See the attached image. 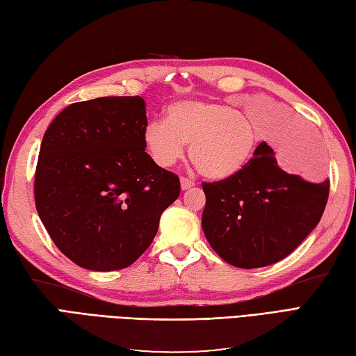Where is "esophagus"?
Returning a JSON list of instances; mask_svg holds the SVG:
<instances>
[{
  "label": "esophagus",
  "instance_id": "34e87169",
  "mask_svg": "<svg viewBox=\"0 0 356 356\" xmlns=\"http://www.w3.org/2000/svg\"><path fill=\"white\" fill-rule=\"evenodd\" d=\"M195 184H194V180H191V179H188V177H181L180 179V186H181V189H189V188H193Z\"/></svg>",
  "mask_w": 356,
  "mask_h": 356
}]
</instances>
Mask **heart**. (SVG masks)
Here are the masks:
<instances>
[{"mask_svg": "<svg viewBox=\"0 0 356 356\" xmlns=\"http://www.w3.org/2000/svg\"><path fill=\"white\" fill-rule=\"evenodd\" d=\"M144 145L162 168L175 165L189 145V159L202 176L225 180L247 168L259 147L254 124L234 106L204 100H181L167 109V121H150Z\"/></svg>", "mask_w": 356, "mask_h": 356, "instance_id": "obj_1", "label": "heart"}]
</instances>
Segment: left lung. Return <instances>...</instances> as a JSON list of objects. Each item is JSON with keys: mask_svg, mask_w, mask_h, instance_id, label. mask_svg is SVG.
<instances>
[{"mask_svg": "<svg viewBox=\"0 0 356 356\" xmlns=\"http://www.w3.org/2000/svg\"><path fill=\"white\" fill-rule=\"evenodd\" d=\"M329 179L309 181L280 168L261 143L238 176L206 184L202 227L221 259L238 268H259L296 250L323 216Z\"/></svg>", "mask_w": 356, "mask_h": 356, "instance_id": "1", "label": "left lung"}]
</instances>
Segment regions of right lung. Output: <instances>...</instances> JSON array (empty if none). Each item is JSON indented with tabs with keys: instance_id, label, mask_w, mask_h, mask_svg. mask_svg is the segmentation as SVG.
Returning <instances> with one entry per match:
<instances>
[{
	"instance_id": "1",
	"label": "right lung",
	"mask_w": 356,
	"mask_h": 356,
	"mask_svg": "<svg viewBox=\"0 0 356 356\" xmlns=\"http://www.w3.org/2000/svg\"><path fill=\"white\" fill-rule=\"evenodd\" d=\"M145 126L144 98L100 97L65 107L45 131L36 209L57 249L81 268L131 266L180 194L179 177L145 152Z\"/></svg>"
}]
</instances>
